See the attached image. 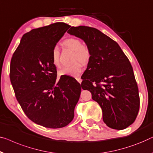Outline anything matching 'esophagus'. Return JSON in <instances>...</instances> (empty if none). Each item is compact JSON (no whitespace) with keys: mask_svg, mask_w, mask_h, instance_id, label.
<instances>
[{"mask_svg":"<svg viewBox=\"0 0 153 153\" xmlns=\"http://www.w3.org/2000/svg\"><path fill=\"white\" fill-rule=\"evenodd\" d=\"M76 81H78L79 83H81L82 80H81V79L80 78V77H77V78H76Z\"/></svg>","mask_w":153,"mask_h":153,"instance_id":"esophagus-1","label":"esophagus"}]
</instances>
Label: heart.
I'll use <instances>...</instances> for the list:
<instances>
[{
    "label": "heart",
    "instance_id": "1",
    "mask_svg": "<svg viewBox=\"0 0 153 153\" xmlns=\"http://www.w3.org/2000/svg\"><path fill=\"white\" fill-rule=\"evenodd\" d=\"M63 45L74 51L73 62L75 63L72 65L65 66L59 72V74L61 76L69 75L74 77L80 76L82 72V67L79 63L80 62L83 65H85L89 62L91 57V52L89 48L87 45H83L81 40L75 37H71L65 39L63 41ZM52 61L55 67H60V52L58 47H54L52 52Z\"/></svg>",
    "mask_w": 153,
    "mask_h": 153
}]
</instances>
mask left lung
I'll return each mask as SVG.
<instances>
[{
	"instance_id": "8db88e82",
	"label": "left lung",
	"mask_w": 153,
	"mask_h": 153,
	"mask_svg": "<svg viewBox=\"0 0 153 153\" xmlns=\"http://www.w3.org/2000/svg\"><path fill=\"white\" fill-rule=\"evenodd\" d=\"M83 40L91 52L81 87L101 106L108 127L123 130L136 119L140 105L132 67L118 43L96 28L79 26L68 31Z\"/></svg>"
}]
</instances>
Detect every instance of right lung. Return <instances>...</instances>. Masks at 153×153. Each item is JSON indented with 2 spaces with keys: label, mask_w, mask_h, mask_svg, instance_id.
<instances>
[{
  "label": "right lung",
  "mask_w": 153,
  "mask_h": 153,
  "mask_svg": "<svg viewBox=\"0 0 153 153\" xmlns=\"http://www.w3.org/2000/svg\"><path fill=\"white\" fill-rule=\"evenodd\" d=\"M70 25L56 23L33 29L22 37L13 54L10 77L17 101L36 124L65 127L74 118L81 84L72 77L56 81L52 52Z\"/></svg>",
  "instance_id": "obj_1"
}]
</instances>
